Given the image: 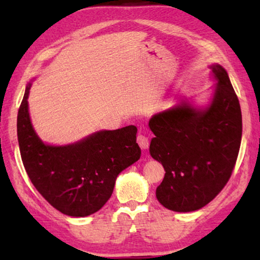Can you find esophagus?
<instances>
[{"instance_id": "34e87169", "label": "esophagus", "mask_w": 260, "mask_h": 260, "mask_svg": "<svg viewBox=\"0 0 260 260\" xmlns=\"http://www.w3.org/2000/svg\"><path fill=\"white\" fill-rule=\"evenodd\" d=\"M136 141H138V144L141 147V149H147L149 147V140L146 135L143 134H138L136 136Z\"/></svg>"}]
</instances>
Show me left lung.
I'll return each mask as SVG.
<instances>
[{
  "label": "left lung",
  "instance_id": "left-lung-1",
  "mask_svg": "<svg viewBox=\"0 0 260 260\" xmlns=\"http://www.w3.org/2000/svg\"><path fill=\"white\" fill-rule=\"evenodd\" d=\"M218 83L205 110L187 101L149 121L155 134L150 155L165 170L156 196L166 209L190 212L210 203L226 186L239 156L242 113L226 70L211 67Z\"/></svg>",
  "mask_w": 260,
  "mask_h": 260
}]
</instances>
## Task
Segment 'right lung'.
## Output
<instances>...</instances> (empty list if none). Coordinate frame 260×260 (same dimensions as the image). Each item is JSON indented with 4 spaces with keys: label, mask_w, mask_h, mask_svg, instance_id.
Wrapping results in <instances>:
<instances>
[{
    "label": "right lung",
    "mask_w": 260,
    "mask_h": 260,
    "mask_svg": "<svg viewBox=\"0 0 260 260\" xmlns=\"http://www.w3.org/2000/svg\"><path fill=\"white\" fill-rule=\"evenodd\" d=\"M26 87L17 117L21 160L33 186L59 212L86 217L102 208L111 197L122 170L139 160L138 128L126 126L102 131L65 147L47 146L30 124Z\"/></svg>",
    "instance_id": "add662e5"
}]
</instances>
